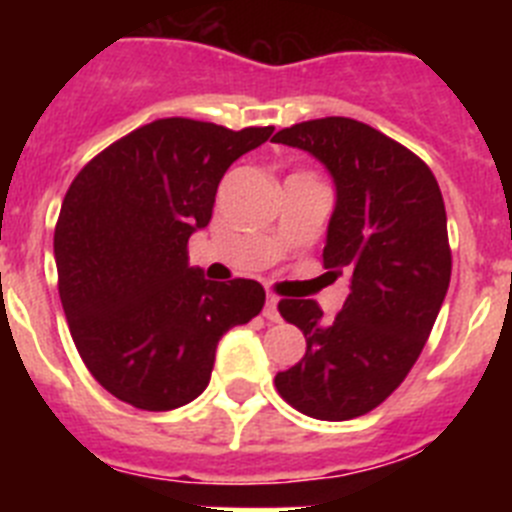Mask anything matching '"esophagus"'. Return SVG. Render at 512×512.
Here are the masks:
<instances>
[{
	"instance_id": "obj_1",
	"label": "esophagus",
	"mask_w": 512,
	"mask_h": 512,
	"mask_svg": "<svg viewBox=\"0 0 512 512\" xmlns=\"http://www.w3.org/2000/svg\"><path fill=\"white\" fill-rule=\"evenodd\" d=\"M277 305H279V300H277V297H274V295H269V297H266V305H264V318H266V320H271V323H279V320H282V315H279Z\"/></svg>"
}]
</instances>
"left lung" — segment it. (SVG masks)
Instances as JSON below:
<instances>
[{"instance_id": "1", "label": "left lung", "mask_w": 512, "mask_h": 512, "mask_svg": "<svg viewBox=\"0 0 512 512\" xmlns=\"http://www.w3.org/2000/svg\"><path fill=\"white\" fill-rule=\"evenodd\" d=\"M274 143L307 151L333 176L323 264L351 279L333 320L318 302H279L282 318L305 333L307 351L274 384L310 418H359L408 377L449 289L441 189L413 151L351 117L297 122Z\"/></svg>"}]
</instances>
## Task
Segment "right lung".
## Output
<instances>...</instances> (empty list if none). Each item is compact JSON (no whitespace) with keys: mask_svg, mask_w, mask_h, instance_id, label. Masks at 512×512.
Returning <instances> with one entry per match:
<instances>
[{"mask_svg":"<svg viewBox=\"0 0 512 512\" xmlns=\"http://www.w3.org/2000/svg\"><path fill=\"white\" fill-rule=\"evenodd\" d=\"M274 128L166 117L104 148L63 197L53 235L58 295L92 377L133 408H182L210 384L217 341L264 307L253 279L189 266L217 184Z\"/></svg>","mask_w":512,"mask_h":512,"instance_id":"add662e5","label":"right lung"}]
</instances>
